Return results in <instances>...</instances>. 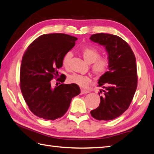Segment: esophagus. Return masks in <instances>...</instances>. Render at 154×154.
<instances>
[{"instance_id":"obj_1","label":"esophagus","mask_w":154,"mask_h":154,"mask_svg":"<svg viewBox=\"0 0 154 154\" xmlns=\"http://www.w3.org/2000/svg\"><path fill=\"white\" fill-rule=\"evenodd\" d=\"M89 91L87 90H85V89H81V94H87L88 93Z\"/></svg>"}]
</instances>
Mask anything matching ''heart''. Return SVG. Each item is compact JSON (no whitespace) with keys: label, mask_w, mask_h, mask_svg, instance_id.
Listing matches in <instances>:
<instances>
[{"label":"heart","mask_w":154,"mask_h":154,"mask_svg":"<svg viewBox=\"0 0 154 154\" xmlns=\"http://www.w3.org/2000/svg\"><path fill=\"white\" fill-rule=\"evenodd\" d=\"M82 53L85 60L88 63H92V71L96 76H102L106 72L109 66V60L107 58H100V53L97 50L92 47H87L83 50ZM72 56L73 53L71 51L65 54L62 59V64L64 67L69 66ZM68 81L71 83L85 88L90 83L91 78L79 73H73L68 77Z\"/></svg>","instance_id":"obj_1"}]
</instances>
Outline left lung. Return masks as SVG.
I'll return each mask as SVG.
<instances>
[{"instance_id":"8db88e82","label":"left lung","mask_w":154,"mask_h":154,"mask_svg":"<svg viewBox=\"0 0 154 154\" xmlns=\"http://www.w3.org/2000/svg\"><path fill=\"white\" fill-rule=\"evenodd\" d=\"M90 39L104 46L109 60V70L98 82L102 88L98 93L100 103L91 114L97 120H112L128 108L137 90L136 58L130 46L117 35L96 33Z\"/></svg>"}]
</instances>
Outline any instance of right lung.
I'll list each match as a JSON object with an SVG mask.
<instances>
[{
	"instance_id": "add662e5",
	"label": "right lung",
	"mask_w": 154,
	"mask_h": 154,
	"mask_svg": "<svg viewBox=\"0 0 154 154\" xmlns=\"http://www.w3.org/2000/svg\"><path fill=\"white\" fill-rule=\"evenodd\" d=\"M77 38L64 33L42 35L28 46L21 60L20 88L25 101L34 115L55 120L65 114L75 96L80 94L75 84L56 83L63 56L75 45ZM66 78L57 79L63 83Z\"/></svg>"
}]
</instances>
